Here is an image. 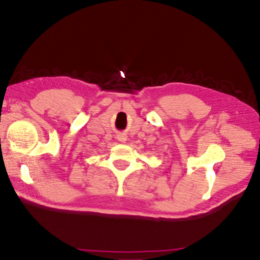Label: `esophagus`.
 Instances as JSON below:
<instances>
[{
  "label": "esophagus",
  "mask_w": 260,
  "mask_h": 260,
  "mask_svg": "<svg viewBox=\"0 0 260 260\" xmlns=\"http://www.w3.org/2000/svg\"><path fill=\"white\" fill-rule=\"evenodd\" d=\"M118 139H119L120 141H125V140H126V136H124V135H118Z\"/></svg>",
  "instance_id": "34e87169"
}]
</instances>
